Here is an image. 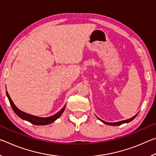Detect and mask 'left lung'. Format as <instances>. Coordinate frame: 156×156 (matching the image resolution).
I'll return each instance as SVG.
<instances>
[{"label": "left lung", "mask_w": 156, "mask_h": 156, "mask_svg": "<svg viewBox=\"0 0 156 156\" xmlns=\"http://www.w3.org/2000/svg\"><path fill=\"white\" fill-rule=\"evenodd\" d=\"M137 115H138V113H137L136 115H135L133 116V117H132L131 118H129V119H128V120H122V121H120V122H105V121H103L102 120H101V119H100V118H98V117H97L98 118V119L101 121V122H102L103 123H105V124H106V125H112V126H118V125H122V124H124V123H128V122H131V121H132L133 120L134 118H135L136 116H137Z\"/></svg>", "instance_id": "8db88e82"}]
</instances>
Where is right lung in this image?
Returning <instances> with one entry per match:
<instances>
[{"label": "right lung", "instance_id": "right-lung-1", "mask_svg": "<svg viewBox=\"0 0 156 156\" xmlns=\"http://www.w3.org/2000/svg\"><path fill=\"white\" fill-rule=\"evenodd\" d=\"M7 96L8 98V99L9 100L10 105H11L12 109L14 110V112L16 113L18 117H20L21 119L24 120H27L28 122H30V123L33 124V125H49V124H51L52 122H54L55 120H57L60 115H62V113L64 112V110L65 109L66 105L63 107L62 109L59 112H58L56 114L50 116V117H47V118H41V117H38V116H35L31 114H28L27 113H25L22 112V111L20 110L18 108L16 107V106L14 105V102L10 98L9 94L7 93V91L6 92Z\"/></svg>", "mask_w": 156, "mask_h": 156}]
</instances>
